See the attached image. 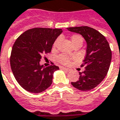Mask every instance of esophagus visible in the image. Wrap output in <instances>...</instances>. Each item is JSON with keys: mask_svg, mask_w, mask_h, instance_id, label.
<instances>
[{"mask_svg": "<svg viewBox=\"0 0 120 120\" xmlns=\"http://www.w3.org/2000/svg\"><path fill=\"white\" fill-rule=\"evenodd\" d=\"M60 68L61 69V70H66V71H70V69L65 68V67H64V66H60Z\"/></svg>", "mask_w": 120, "mask_h": 120, "instance_id": "1", "label": "esophagus"}]
</instances>
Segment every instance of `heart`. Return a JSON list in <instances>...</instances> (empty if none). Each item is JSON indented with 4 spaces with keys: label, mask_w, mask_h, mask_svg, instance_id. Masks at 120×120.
Here are the masks:
<instances>
[{
    "label": "heart",
    "mask_w": 120,
    "mask_h": 120,
    "mask_svg": "<svg viewBox=\"0 0 120 120\" xmlns=\"http://www.w3.org/2000/svg\"><path fill=\"white\" fill-rule=\"evenodd\" d=\"M71 41H72V43L74 46L75 44H82L83 43V38L80 35H78V34H74L71 36ZM59 42V39L56 40V41L54 42V43L53 44V49H55L57 47V45L58 43ZM58 62H60V63L63 64H68L70 63V58L68 57L67 56L64 55V54H61L60 56L58 57Z\"/></svg>",
    "instance_id": "b5f03b06"
}]
</instances>
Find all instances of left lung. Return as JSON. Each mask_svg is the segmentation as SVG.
Wrapping results in <instances>:
<instances>
[{
  "instance_id": "1",
  "label": "left lung",
  "mask_w": 120,
  "mask_h": 120,
  "mask_svg": "<svg viewBox=\"0 0 120 120\" xmlns=\"http://www.w3.org/2000/svg\"><path fill=\"white\" fill-rule=\"evenodd\" d=\"M69 31L80 34L86 42V54L84 64L85 70L79 72V79L71 82L74 88L82 91H88L96 88L107 75L109 70L112 51L109 43L100 32L88 26L70 27Z\"/></svg>"
}]
</instances>
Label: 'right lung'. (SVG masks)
Returning a JSON list of instances; mask_svg holds the SVG:
<instances>
[{"instance_id": "add662e5", "label": "right lung", "mask_w": 120, "mask_h": 120, "mask_svg": "<svg viewBox=\"0 0 120 120\" xmlns=\"http://www.w3.org/2000/svg\"><path fill=\"white\" fill-rule=\"evenodd\" d=\"M62 32V29L34 28L24 32L15 41L10 58L11 70L25 90L38 94L51 86L54 72L59 67H44L40 61L43 54L51 52L52 45Z\"/></svg>"}]
</instances>
